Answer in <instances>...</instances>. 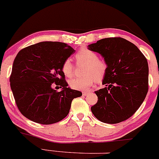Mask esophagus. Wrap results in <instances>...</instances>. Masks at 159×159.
<instances>
[{
    "label": "esophagus",
    "instance_id": "esophagus-1",
    "mask_svg": "<svg viewBox=\"0 0 159 159\" xmlns=\"http://www.w3.org/2000/svg\"><path fill=\"white\" fill-rule=\"evenodd\" d=\"M89 93V92H83V93H82V94H83L84 96H87Z\"/></svg>",
    "mask_w": 159,
    "mask_h": 159
}]
</instances>
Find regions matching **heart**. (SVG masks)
<instances>
[{
    "mask_svg": "<svg viewBox=\"0 0 159 159\" xmlns=\"http://www.w3.org/2000/svg\"><path fill=\"white\" fill-rule=\"evenodd\" d=\"M78 64H84L81 78H75L69 82L70 87L75 90H88L95 81L100 82L104 79L107 71V64L104 60L98 58V55L90 49L84 48L75 55ZM62 71L66 77L72 76L74 66L70 60H66L62 65Z\"/></svg>",
    "mask_w": 159,
    "mask_h": 159,
    "instance_id": "obj_1",
    "label": "heart"
}]
</instances>
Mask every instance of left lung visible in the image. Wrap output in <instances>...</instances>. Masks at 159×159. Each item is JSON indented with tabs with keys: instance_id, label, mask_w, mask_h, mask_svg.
<instances>
[{
	"instance_id": "1",
	"label": "left lung",
	"mask_w": 159,
	"mask_h": 159,
	"mask_svg": "<svg viewBox=\"0 0 159 159\" xmlns=\"http://www.w3.org/2000/svg\"><path fill=\"white\" fill-rule=\"evenodd\" d=\"M107 64L105 87L95 92L98 102L91 107L99 121L117 124L131 117L148 92V63L139 48L122 38H108L88 45Z\"/></svg>"
}]
</instances>
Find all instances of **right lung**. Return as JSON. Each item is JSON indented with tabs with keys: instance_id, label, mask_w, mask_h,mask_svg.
I'll list each match as a JSON object with an SVG mask.
<instances>
[{
	"instance_id": "1",
	"label": "right lung",
	"mask_w": 159,
	"mask_h": 159,
	"mask_svg": "<svg viewBox=\"0 0 159 159\" xmlns=\"http://www.w3.org/2000/svg\"><path fill=\"white\" fill-rule=\"evenodd\" d=\"M74 49L61 42L43 41L23 49L15 57L9 78L23 116L41 124L57 123L67 116L72 101L81 92L68 87L62 65ZM61 85L57 92L52 84Z\"/></svg>"
}]
</instances>
